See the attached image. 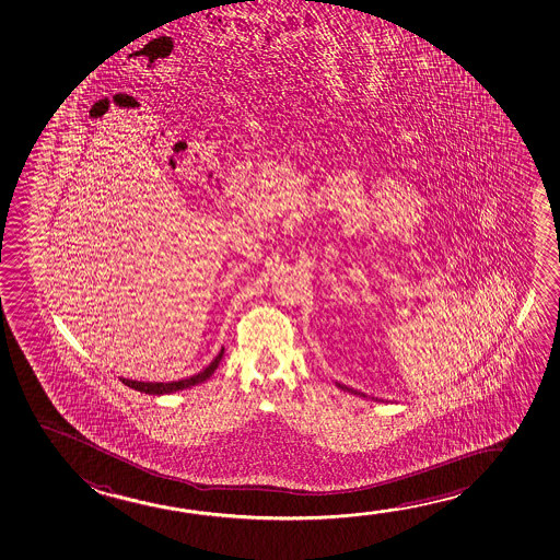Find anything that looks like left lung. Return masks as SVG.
Here are the masks:
<instances>
[{
	"label": "left lung",
	"mask_w": 560,
	"mask_h": 560,
	"mask_svg": "<svg viewBox=\"0 0 560 560\" xmlns=\"http://www.w3.org/2000/svg\"><path fill=\"white\" fill-rule=\"evenodd\" d=\"M338 386H340V388H346V386H342V384H338ZM346 390H350V388H346Z\"/></svg>",
	"instance_id": "8db88e82"
}]
</instances>
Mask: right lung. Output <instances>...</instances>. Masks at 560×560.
<instances>
[{"label":"right lung","mask_w":560,"mask_h":560,"mask_svg":"<svg viewBox=\"0 0 560 560\" xmlns=\"http://www.w3.org/2000/svg\"><path fill=\"white\" fill-rule=\"evenodd\" d=\"M224 355V350L218 353L217 358L212 359L209 368L202 369L201 373L189 376V378H182V381H174V383H139V381H129V378H121V383L127 384L129 388H135L139 393L144 394H170L177 393V390H184V388H191L195 384H201L210 378V375L218 369L220 359Z\"/></svg>","instance_id":"add662e5"}]
</instances>
